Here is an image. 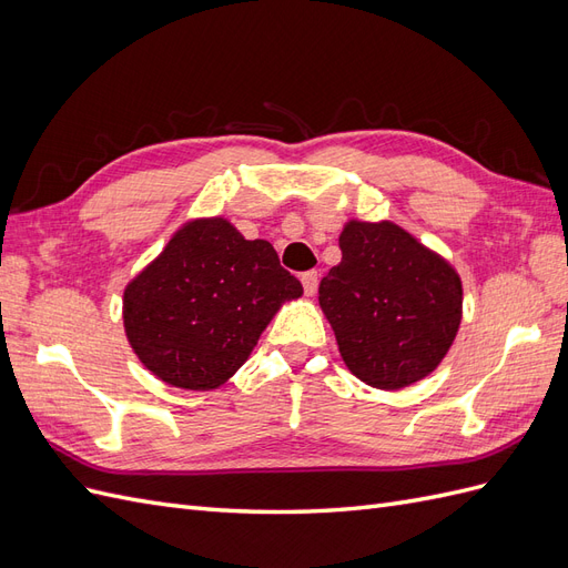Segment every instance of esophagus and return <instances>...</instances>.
Segmentation results:
<instances>
[{"mask_svg": "<svg viewBox=\"0 0 568 568\" xmlns=\"http://www.w3.org/2000/svg\"><path fill=\"white\" fill-rule=\"evenodd\" d=\"M301 282H303L305 294H307V296H313L315 291H317V284H320L317 272H303V274H301Z\"/></svg>", "mask_w": 568, "mask_h": 568, "instance_id": "1", "label": "esophagus"}]
</instances>
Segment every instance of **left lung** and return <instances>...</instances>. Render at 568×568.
I'll list each match as a JSON object with an SVG mask.
<instances>
[{"instance_id": "1", "label": "left lung", "mask_w": 568, "mask_h": 568, "mask_svg": "<svg viewBox=\"0 0 568 568\" xmlns=\"http://www.w3.org/2000/svg\"><path fill=\"white\" fill-rule=\"evenodd\" d=\"M320 305L359 382L398 390L432 374L462 322L455 267L393 222L351 220Z\"/></svg>"}]
</instances>
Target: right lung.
<instances>
[{
  "label": "right lung",
  "mask_w": 568,
  "mask_h": 568,
  "mask_svg": "<svg viewBox=\"0 0 568 568\" xmlns=\"http://www.w3.org/2000/svg\"><path fill=\"white\" fill-rule=\"evenodd\" d=\"M301 294L270 242H248L225 217H201L125 286L123 324L161 382L211 390L246 363L282 303Z\"/></svg>",
  "instance_id": "obj_1"
}]
</instances>
